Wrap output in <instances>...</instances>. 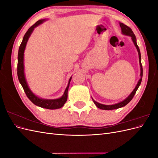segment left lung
<instances>
[{
  "label": "left lung",
  "instance_id": "obj_1",
  "mask_svg": "<svg viewBox=\"0 0 158 158\" xmlns=\"http://www.w3.org/2000/svg\"><path fill=\"white\" fill-rule=\"evenodd\" d=\"M119 24H120V26L121 27V31H122L123 34L131 37V39L132 40L133 43H134V44H135V47H136V49H137L138 52V55H139V63H140V79L139 80V81H138V82L137 85H136L135 88L134 89V90L131 92V94L128 95V98H127L125 100H123V102H119L118 103L114 104V105H109V106H107V105H103V104L99 103L98 102H96L92 98L93 102L95 104V106H97V107L101 109H103V110L116 109H118V108H121V107L125 106L126 105H127L129 102L131 101L132 99L134 97V95H135L138 87L140 86V85L141 82H142V75H143V70H142V63H141V55H140V49H139V47H138V46L136 44V36H135V34H134V33L132 31L131 27H129L128 26L125 25L123 23H119Z\"/></svg>",
  "mask_w": 158,
  "mask_h": 158
}]
</instances>
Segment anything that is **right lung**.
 Instances as JSON below:
<instances>
[{
  "instance_id": "obj_1",
  "label": "right lung",
  "mask_w": 158,
  "mask_h": 158,
  "mask_svg": "<svg viewBox=\"0 0 158 158\" xmlns=\"http://www.w3.org/2000/svg\"><path fill=\"white\" fill-rule=\"evenodd\" d=\"M45 20H40L35 22L34 24L32 26H31L27 32L25 33L24 36H23V40L21 43L20 46L19 47L18 50V66H17V74H18V78L19 80V82L21 84L24 90V92L27 95V97L29 98L30 101L35 104V106H39L42 108L48 109H59L64 106V104L66 103V100H67L68 98V89L70 85V82L72 79V77L70 78L69 84L67 87H66L64 94L63 96L59 99H42L38 98L37 96L33 94L30 89L29 88V86L27 84L26 80L25 78L24 74V66H23V53H24V50L26 46V44L29 39L30 36L31 35L32 31L34 30V28L41 23L44 22Z\"/></svg>"
}]
</instances>
